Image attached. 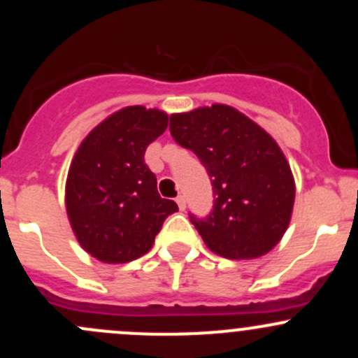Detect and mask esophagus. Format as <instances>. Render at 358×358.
Returning a JSON list of instances; mask_svg holds the SVG:
<instances>
[{
	"label": "esophagus",
	"mask_w": 358,
	"mask_h": 358,
	"mask_svg": "<svg viewBox=\"0 0 358 358\" xmlns=\"http://www.w3.org/2000/svg\"><path fill=\"white\" fill-rule=\"evenodd\" d=\"M176 204H178V208L182 209H185V206H187V201H185V196H182V194H180L178 197H176Z\"/></svg>",
	"instance_id": "obj_1"
}]
</instances>
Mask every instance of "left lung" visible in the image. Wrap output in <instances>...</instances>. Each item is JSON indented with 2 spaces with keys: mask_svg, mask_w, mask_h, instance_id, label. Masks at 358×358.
I'll list each match as a JSON object with an SVG mask.
<instances>
[{
  "mask_svg": "<svg viewBox=\"0 0 358 358\" xmlns=\"http://www.w3.org/2000/svg\"><path fill=\"white\" fill-rule=\"evenodd\" d=\"M175 142L192 150L213 185V209L190 215L204 244L229 259L266 255L282 239L294 204V178L275 140L230 106L171 114Z\"/></svg>",
  "mask_w": 358,
  "mask_h": 358,
  "instance_id": "1",
  "label": "left lung"
}]
</instances>
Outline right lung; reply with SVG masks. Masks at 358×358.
Here are the masks:
<instances>
[{
    "label": "right lung",
    "mask_w": 358,
    "mask_h": 358,
    "mask_svg": "<svg viewBox=\"0 0 358 358\" xmlns=\"http://www.w3.org/2000/svg\"><path fill=\"white\" fill-rule=\"evenodd\" d=\"M168 128V114L124 107L88 133L66 183L69 222L81 248L103 263H128L150 251L162 223L178 211L162 199L145 150Z\"/></svg>",
    "instance_id": "right-lung-1"
}]
</instances>
